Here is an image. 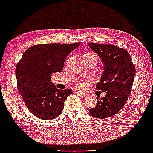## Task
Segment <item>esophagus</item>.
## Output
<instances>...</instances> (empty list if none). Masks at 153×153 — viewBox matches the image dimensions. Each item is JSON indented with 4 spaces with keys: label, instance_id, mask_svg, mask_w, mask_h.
Returning <instances> with one entry per match:
<instances>
[{
    "label": "esophagus",
    "instance_id": "obj_1",
    "mask_svg": "<svg viewBox=\"0 0 153 153\" xmlns=\"http://www.w3.org/2000/svg\"><path fill=\"white\" fill-rule=\"evenodd\" d=\"M76 94H78L79 96H80L81 97H82V98H84V97L88 96V94H85V93H84V92H81V91H77Z\"/></svg>",
    "mask_w": 153,
    "mask_h": 153
}]
</instances>
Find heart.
<instances>
[{
	"label": "heart",
	"mask_w": 153,
	"mask_h": 153,
	"mask_svg": "<svg viewBox=\"0 0 153 153\" xmlns=\"http://www.w3.org/2000/svg\"><path fill=\"white\" fill-rule=\"evenodd\" d=\"M84 86V84H83V83H79V84H77V87H78V88H82Z\"/></svg>",
	"instance_id": "b5f03b06"
}]
</instances>
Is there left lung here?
I'll return each mask as SVG.
<instances>
[{
	"label": "left lung",
	"mask_w": 153,
	"mask_h": 153,
	"mask_svg": "<svg viewBox=\"0 0 153 153\" xmlns=\"http://www.w3.org/2000/svg\"><path fill=\"white\" fill-rule=\"evenodd\" d=\"M88 45L105 65L96 88L106 95L104 98H96V107L89 110L91 116L102 120L114 115L124 107L131 91L136 67L124 48L111 44Z\"/></svg>",
	"instance_id": "obj_1"
}]
</instances>
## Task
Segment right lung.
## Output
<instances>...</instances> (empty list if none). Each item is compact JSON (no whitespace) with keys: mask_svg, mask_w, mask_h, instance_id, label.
<instances>
[{"mask_svg":"<svg viewBox=\"0 0 153 153\" xmlns=\"http://www.w3.org/2000/svg\"><path fill=\"white\" fill-rule=\"evenodd\" d=\"M80 43L38 44L29 48L15 69L17 89L29 110L39 119L51 120L61 114L70 89H57L51 75L61 72L67 55Z\"/></svg>","mask_w":153,"mask_h":153,"instance_id":"add662e5","label":"right lung"}]
</instances>
